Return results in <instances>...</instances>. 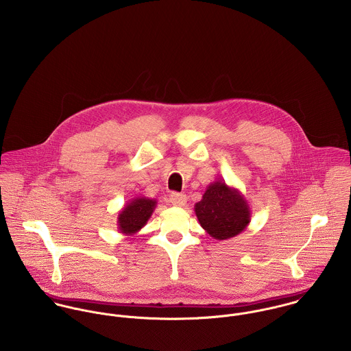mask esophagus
<instances>
[{
    "instance_id": "34e87169",
    "label": "esophagus",
    "mask_w": 351,
    "mask_h": 351,
    "mask_svg": "<svg viewBox=\"0 0 351 351\" xmlns=\"http://www.w3.org/2000/svg\"><path fill=\"white\" fill-rule=\"evenodd\" d=\"M186 196L182 195V193H171L170 195V202L176 206H184L186 204Z\"/></svg>"
}]
</instances>
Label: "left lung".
I'll return each instance as SVG.
<instances>
[{
  "label": "left lung",
  "instance_id": "obj_1",
  "mask_svg": "<svg viewBox=\"0 0 351 351\" xmlns=\"http://www.w3.org/2000/svg\"><path fill=\"white\" fill-rule=\"evenodd\" d=\"M201 227L216 241H226L246 230L251 220L249 202L239 189L217 180L206 186L195 205Z\"/></svg>",
  "mask_w": 351,
  "mask_h": 351
}]
</instances>
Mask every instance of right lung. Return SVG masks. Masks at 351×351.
Listing matches in <instances>:
<instances>
[{
  "label": "right lung",
  "instance_id": "obj_1",
  "mask_svg": "<svg viewBox=\"0 0 351 351\" xmlns=\"http://www.w3.org/2000/svg\"><path fill=\"white\" fill-rule=\"evenodd\" d=\"M155 206L156 200L143 196L128 201L117 216L119 231L125 237L138 234L147 224Z\"/></svg>",
  "mask_w": 351,
  "mask_h": 351
}]
</instances>
